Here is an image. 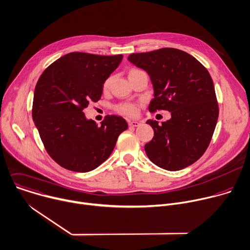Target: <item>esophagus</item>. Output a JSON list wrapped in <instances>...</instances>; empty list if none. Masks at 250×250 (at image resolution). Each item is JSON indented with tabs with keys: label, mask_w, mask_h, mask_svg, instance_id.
<instances>
[{
	"label": "esophagus",
	"mask_w": 250,
	"mask_h": 250,
	"mask_svg": "<svg viewBox=\"0 0 250 250\" xmlns=\"http://www.w3.org/2000/svg\"><path fill=\"white\" fill-rule=\"evenodd\" d=\"M141 123L140 122H138V121H129V126H131V127H137V126H139Z\"/></svg>",
	"instance_id": "34e87169"
}]
</instances>
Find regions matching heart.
<instances>
[{
	"instance_id": "1",
	"label": "heart",
	"mask_w": 250,
	"mask_h": 250,
	"mask_svg": "<svg viewBox=\"0 0 250 250\" xmlns=\"http://www.w3.org/2000/svg\"><path fill=\"white\" fill-rule=\"evenodd\" d=\"M140 70H137V69H133L130 71L129 73V76L136 73V72H139ZM112 83V77H108L103 83V90L104 92H106L109 87H110V84ZM116 111L121 113V114H124V115H127V116H135L137 113H138V107L136 104H118L116 107H115Z\"/></svg>"
}]
</instances>
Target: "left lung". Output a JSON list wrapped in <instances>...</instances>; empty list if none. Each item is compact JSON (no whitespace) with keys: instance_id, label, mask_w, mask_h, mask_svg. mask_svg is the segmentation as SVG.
<instances>
[{"instance_id":"1","label":"left lung","mask_w":250,"mask_h":250,"mask_svg":"<svg viewBox=\"0 0 250 250\" xmlns=\"http://www.w3.org/2000/svg\"><path fill=\"white\" fill-rule=\"evenodd\" d=\"M128 60L145 70L154 85L149 112L167 110L171 118L154 129L145 145L147 158L156 166L175 171L200 159L212 140L219 116L213 80L208 70L190 54L175 48H162L130 54Z\"/></svg>"}]
</instances>
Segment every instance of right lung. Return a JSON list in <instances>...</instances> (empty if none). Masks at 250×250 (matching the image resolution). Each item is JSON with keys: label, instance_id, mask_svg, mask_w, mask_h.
Wrapping results in <instances>:
<instances>
[{"label": "right lung", "instance_id": "add662e5", "mask_svg": "<svg viewBox=\"0 0 250 250\" xmlns=\"http://www.w3.org/2000/svg\"><path fill=\"white\" fill-rule=\"evenodd\" d=\"M123 55L72 52L41 74L35 85L32 118L48 155L62 167L87 172L111 155L118 136L128 128L124 118L106 115L98 126L83 109L97 103L103 83Z\"/></svg>", "mask_w": 250, "mask_h": 250}]
</instances>
